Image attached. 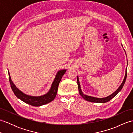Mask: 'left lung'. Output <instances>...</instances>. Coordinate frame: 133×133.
<instances>
[{
  "instance_id": "8db88e82",
  "label": "left lung",
  "mask_w": 133,
  "mask_h": 133,
  "mask_svg": "<svg viewBox=\"0 0 133 133\" xmlns=\"http://www.w3.org/2000/svg\"><path fill=\"white\" fill-rule=\"evenodd\" d=\"M126 77H127V72H126L125 78H124L122 83V84H121V86L119 87V88H118L114 93H112V94H111L110 95L108 96V97H107L106 98H97L90 97V96L84 95L81 91L80 84H79V79H78V77H77V83H78V89H79V94L82 96V97L84 99H85L87 101L91 102H96V103H106V102H108V101L111 100L112 98H113L115 97V96L116 95L118 94V93L121 91V89H122L123 86H124V84H125V83L126 82Z\"/></svg>"
}]
</instances>
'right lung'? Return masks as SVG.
Instances as JSON below:
<instances>
[{"label":"right lung","mask_w":133,"mask_h":133,"mask_svg":"<svg viewBox=\"0 0 133 133\" xmlns=\"http://www.w3.org/2000/svg\"><path fill=\"white\" fill-rule=\"evenodd\" d=\"M66 70H62L59 71L56 75L54 81L52 84L51 87L50 91L46 94L43 95L40 97H32L24 94L17 88L11 79V77L9 74V81L12 91L17 98H18L25 103L34 106H40L44 105L47 103H49L54 99L57 94L58 89L59 83L63 75L66 72Z\"/></svg>","instance_id":"obj_1"}]
</instances>
